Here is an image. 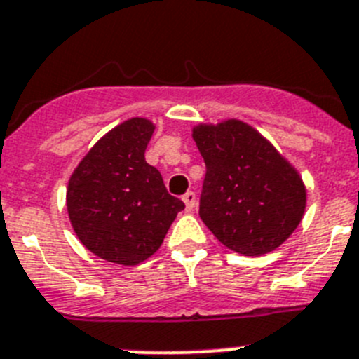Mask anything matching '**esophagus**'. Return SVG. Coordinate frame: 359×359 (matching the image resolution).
I'll use <instances>...</instances> for the list:
<instances>
[{
    "instance_id": "esophagus-1",
    "label": "esophagus",
    "mask_w": 359,
    "mask_h": 359,
    "mask_svg": "<svg viewBox=\"0 0 359 359\" xmlns=\"http://www.w3.org/2000/svg\"><path fill=\"white\" fill-rule=\"evenodd\" d=\"M182 200H184V203H186L187 211H193V208H195V203H196V195H195V193L187 191L186 195H182Z\"/></svg>"
}]
</instances>
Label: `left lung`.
Returning <instances> with one entry per match:
<instances>
[{
	"label": "left lung",
	"instance_id": "1",
	"mask_svg": "<svg viewBox=\"0 0 359 359\" xmlns=\"http://www.w3.org/2000/svg\"><path fill=\"white\" fill-rule=\"evenodd\" d=\"M193 140L205 163L198 215L218 241L261 256L288 240L304 216L306 186L272 143L240 119L198 125Z\"/></svg>",
	"mask_w": 359,
	"mask_h": 359
}]
</instances>
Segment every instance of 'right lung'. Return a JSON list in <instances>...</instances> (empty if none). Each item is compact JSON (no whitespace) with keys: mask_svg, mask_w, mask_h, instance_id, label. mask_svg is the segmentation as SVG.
I'll return each instance as SVG.
<instances>
[{"mask_svg":"<svg viewBox=\"0 0 359 359\" xmlns=\"http://www.w3.org/2000/svg\"><path fill=\"white\" fill-rule=\"evenodd\" d=\"M156 127L132 118L87 151L67 184L71 225L87 250L123 266L148 259L184 209L166 191L159 170L144 161Z\"/></svg>","mask_w":359,"mask_h":359,"instance_id":"add662e5","label":"right lung"}]
</instances>
